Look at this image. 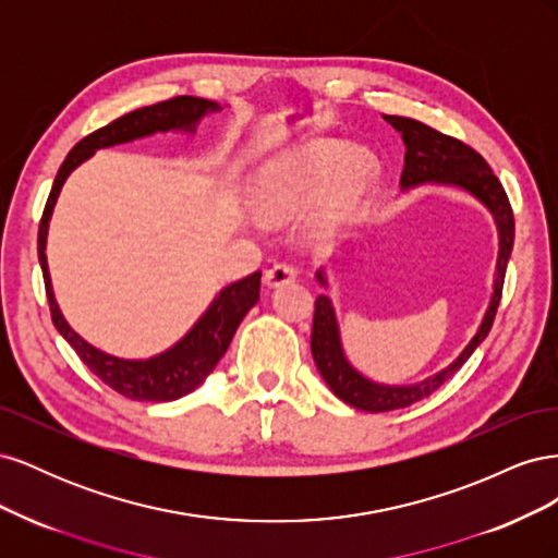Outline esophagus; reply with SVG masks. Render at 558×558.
I'll use <instances>...</instances> for the list:
<instances>
[{
	"label": "esophagus",
	"instance_id": "esophagus-1",
	"mask_svg": "<svg viewBox=\"0 0 558 558\" xmlns=\"http://www.w3.org/2000/svg\"><path fill=\"white\" fill-rule=\"evenodd\" d=\"M298 277V269L293 265H275L265 272V283L269 289H279L283 283H291Z\"/></svg>",
	"mask_w": 558,
	"mask_h": 558
}]
</instances>
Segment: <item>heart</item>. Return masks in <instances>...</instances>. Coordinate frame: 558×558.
<instances>
[{"label": "heart", "instance_id": "b5f03b06", "mask_svg": "<svg viewBox=\"0 0 558 558\" xmlns=\"http://www.w3.org/2000/svg\"><path fill=\"white\" fill-rule=\"evenodd\" d=\"M337 144H316L265 165L251 193L258 216L267 223H281L312 209L337 169L324 221H342L359 205L375 174V162L365 150H349L344 158Z\"/></svg>", "mask_w": 558, "mask_h": 558}]
</instances>
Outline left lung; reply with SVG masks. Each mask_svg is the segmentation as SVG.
Here are the masks:
<instances>
[{
    "mask_svg": "<svg viewBox=\"0 0 558 558\" xmlns=\"http://www.w3.org/2000/svg\"><path fill=\"white\" fill-rule=\"evenodd\" d=\"M386 123H391L393 130L402 134L404 142V167L400 177V189L410 191L416 185H451V189L465 191L492 211L496 230H498V260L494 275V293L488 300L482 324L465 349L456 356L440 373H435L416 384H379L367 379L359 373L347 359L342 347L340 324L328 295H318L314 305V328H312V356L318 367L320 377L330 386V391L342 402L363 412H391L410 408V404L428 398L437 391L453 373H459L463 363L475 353V349L486 340L488 330L494 326L498 302L502 295L505 269H508L510 253L514 246V216L510 199L505 195L500 181L492 172V167L468 144L447 137L414 118L402 116H384ZM320 286H328L324 267L316 272Z\"/></svg>",
    "mask_w": 558,
    "mask_h": 558,
    "instance_id": "obj_1",
    "label": "left lung"
}]
</instances>
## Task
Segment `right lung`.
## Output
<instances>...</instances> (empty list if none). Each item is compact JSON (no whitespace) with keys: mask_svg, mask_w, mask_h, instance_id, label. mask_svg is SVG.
<instances>
[{"mask_svg":"<svg viewBox=\"0 0 558 558\" xmlns=\"http://www.w3.org/2000/svg\"><path fill=\"white\" fill-rule=\"evenodd\" d=\"M221 109L223 107L211 102V99L183 95V97L167 99V102L144 107L116 118L113 123L95 130L70 150V156H66L64 162L60 165L53 189H50V195L46 202V209L39 223L37 248H39V265L44 272L50 316H53L58 332L72 344V349L78 353V359L90 367V373H95L107 386H111L113 391H118L130 400L170 402L195 391V388L214 373L216 363L226 356L234 330H238L248 310L260 300V272H253L240 281L228 283L226 289L218 291V295L211 300V305L202 312V316L195 320L193 328L170 349H165L150 359H118L83 340V337L66 324V318L60 312V305L53 293V281H50V272H48V260H46L50 216H53L56 202L66 177H70L81 162H86L95 150L128 144L134 140H144L156 132L193 134L202 118Z\"/></svg>","mask_w":558,"mask_h":558,"instance_id":"1","label":"right lung"}]
</instances>
